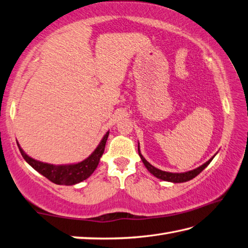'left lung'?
<instances>
[{
	"instance_id": "8db88e82",
	"label": "left lung",
	"mask_w": 248,
	"mask_h": 248,
	"mask_svg": "<svg viewBox=\"0 0 248 248\" xmlns=\"http://www.w3.org/2000/svg\"><path fill=\"white\" fill-rule=\"evenodd\" d=\"M139 155L140 159H142L143 163L145 164V167H146V169L148 170V171L153 174L154 176H156L160 179H163V181H167V182H173V183H184V182H187V181H190V179L195 178L198 174H200L203 170H204L208 164H210V162L213 160L210 159L208 160L207 162H205L203 166L199 167L195 170H192V171H189V172H186V173H170V172H164V171H161V170H159L157 168L153 167L152 164H150L149 162H147L146 160H145V158L140 155V148H139Z\"/></svg>"
}]
</instances>
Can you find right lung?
Instances as JSON below:
<instances>
[{
    "label": "right lung",
    "mask_w": 248,
    "mask_h": 248,
    "mask_svg": "<svg viewBox=\"0 0 248 248\" xmlns=\"http://www.w3.org/2000/svg\"><path fill=\"white\" fill-rule=\"evenodd\" d=\"M108 138V132L104 135V138L102 139L99 146L95 148V150L92 153L90 156L85 159L84 161L76 164H70V166H53V164L44 163L37 160H34L31 157H29L28 155L23 152L21 147H18L20 153L22 155L23 159L30 164V166L36 170L38 173H41L43 176L49 179L50 182L57 184V185H75L77 183H80L85 181L86 178H88L92 173L94 172L100 161V158L104 153L106 140Z\"/></svg>",
    "instance_id": "1"
}]
</instances>
